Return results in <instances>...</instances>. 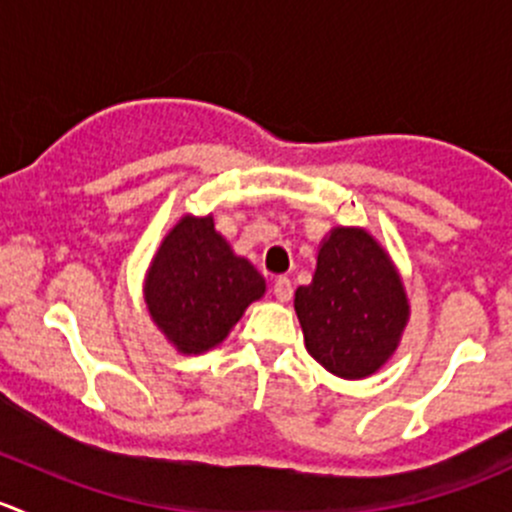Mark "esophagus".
Returning a JSON list of instances; mask_svg holds the SVG:
<instances>
[{
    "label": "esophagus",
    "instance_id": "esophagus-1",
    "mask_svg": "<svg viewBox=\"0 0 512 512\" xmlns=\"http://www.w3.org/2000/svg\"><path fill=\"white\" fill-rule=\"evenodd\" d=\"M272 292H275V297L280 299V302H289L292 299V282L287 280V277H277L275 285H272Z\"/></svg>",
    "mask_w": 512,
    "mask_h": 512
}]
</instances>
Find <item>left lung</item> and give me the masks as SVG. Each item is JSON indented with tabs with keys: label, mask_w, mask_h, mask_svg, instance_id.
<instances>
[{
	"label": "left lung",
	"mask_w": 512,
	"mask_h": 512,
	"mask_svg": "<svg viewBox=\"0 0 512 512\" xmlns=\"http://www.w3.org/2000/svg\"><path fill=\"white\" fill-rule=\"evenodd\" d=\"M307 352L339 379L389 364L411 317L409 294L386 247L364 227L337 225L317 250L309 285L294 292Z\"/></svg>",
	"instance_id": "1"
}]
</instances>
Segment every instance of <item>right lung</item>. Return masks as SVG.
I'll return each instance as SVG.
<instances>
[{
	"label": "right lung",
	"mask_w": 512,
	"mask_h": 512,
	"mask_svg": "<svg viewBox=\"0 0 512 512\" xmlns=\"http://www.w3.org/2000/svg\"><path fill=\"white\" fill-rule=\"evenodd\" d=\"M265 292V277L215 230L213 213H185L165 232L143 277L151 322L185 356L220 347Z\"/></svg>",
	"instance_id": "1"
}]
</instances>
